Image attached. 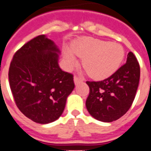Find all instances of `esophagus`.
I'll return each instance as SVG.
<instances>
[{"instance_id": "1", "label": "esophagus", "mask_w": 151, "mask_h": 151, "mask_svg": "<svg viewBox=\"0 0 151 151\" xmlns=\"http://www.w3.org/2000/svg\"><path fill=\"white\" fill-rule=\"evenodd\" d=\"M73 81H74L75 85H78V84H79V83H81V81H82V80H81V78H78L77 76H75V77H74V78H73Z\"/></svg>"}]
</instances>
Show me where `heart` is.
<instances>
[{"label":"heart","mask_w":151,"mask_h":151,"mask_svg":"<svg viewBox=\"0 0 151 151\" xmlns=\"http://www.w3.org/2000/svg\"><path fill=\"white\" fill-rule=\"evenodd\" d=\"M71 52L83 59V67L91 78L97 80L114 73L124 56V49L118 44L90 37L79 40L72 47ZM64 59L69 66L76 64L75 58L70 52L64 53Z\"/></svg>","instance_id":"heart-1"}]
</instances>
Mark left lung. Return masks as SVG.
Here are the masks:
<instances>
[{
  "label": "left lung",
  "instance_id": "8db88e82",
  "mask_svg": "<svg viewBox=\"0 0 151 151\" xmlns=\"http://www.w3.org/2000/svg\"><path fill=\"white\" fill-rule=\"evenodd\" d=\"M140 77L139 64L129 52L124 63L114 73L100 81H86L89 95L86 107L98 121L111 122L119 119L131 107Z\"/></svg>",
  "mask_w": 151,
  "mask_h": 151
}]
</instances>
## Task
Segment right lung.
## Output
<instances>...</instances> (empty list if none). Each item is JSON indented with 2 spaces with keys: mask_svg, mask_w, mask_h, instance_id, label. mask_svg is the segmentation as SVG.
Returning <instances> with one entry per match:
<instances>
[{
  "mask_svg": "<svg viewBox=\"0 0 151 151\" xmlns=\"http://www.w3.org/2000/svg\"><path fill=\"white\" fill-rule=\"evenodd\" d=\"M59 52L52 40L39 35L20 48L11 62L8 79L15 104L36 123L58 119L74 88L73 74L59 67Z\"/></svg>",
  "mask_w": 151,
  "mask_h": 151,
  "instance_id": "obj_1",
  "label": "right lung"
}]
</instances>
